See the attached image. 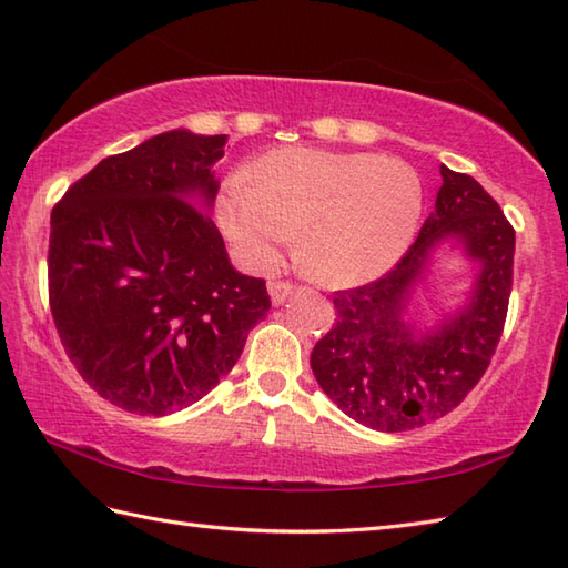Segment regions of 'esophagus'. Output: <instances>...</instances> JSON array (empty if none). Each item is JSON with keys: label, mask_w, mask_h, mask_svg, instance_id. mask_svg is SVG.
I'll return each mask as SVG.
<instances>
[{"label": "esophagus", "mask_w": 568, "mask_h": 568, "mask_svg": "<svg viewBox=\"0 0 568 568\" xmlns=\"http://www.w3.org/2000/svg\"><path fill=\"white\" fill-rule=\"evenodd\" d=\"M268 293H271L273 305H283L285 300L293 295V285L291 283H283V281H275V283L268 285Z\"/></svg>", "instance_id": "34e87169"}]
</instances>
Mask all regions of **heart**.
<instances>
[{"label":"heart","instance_id":"obj_1","mask_svg":"<svg viewBox=\"0 0 568 568\" xmlns=\"http://www.w3.org/2000/svg\"><path fill=\"white\" fill-rule=\"evenodd\" d=\"M425 212V185L409 163L368 151L291 146L232 178L220 224L251 268L265 271L293 244L327 287L376 281L400 261Z\"/></svg>","mask_w":568,"mask_h":568}]
</instances>
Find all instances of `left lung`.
I'll use <instances>...</instances> for the list:
<instances>
[{
    "mask_svg": "<svg viewBox=\"0 0 568 568\" xmlns=\"http://www.w3.org/2000/svg\"><path fill=\"white\" fill-rule=\"evenodd\" d=\"M449 237L475 265L465 303L419 331L416 287ZM515 229L474 178L442 165L434 212L395 268L334 295L336 322L312 348L320 388L344 415L378 432L439 419L484 376L500 342L513 291Z\"/></svg>",
    "mask_w": 568,
    "mask_h": 568,
    "instance_id": "8db88e82",
    "label": "left lung"
}]
</instances>
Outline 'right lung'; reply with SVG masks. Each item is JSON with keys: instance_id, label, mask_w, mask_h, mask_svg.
Wrapping results in <instances>:
<instances>
[{"instance_id": "1", "label": "right lung", "mask_w": 568, "mask_h": 568, "mask_svg": "<svg viewBox=\"0 0 568 568\" xmlns=\"http://www.w3.org/2000/svg\"><path fill=\"white\" fill-rule=\"evenodd\" d=\"M226 134L173 129L110 155L51 212L48 297L72 366L104 400L163 417L207 395L265 320L212 222Z\"/></svg>"}]
</instances>
